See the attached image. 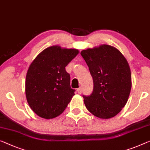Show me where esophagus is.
Listing matches in <instances>:
<instances>
[{
	"instance_id": "obj_1",
	"label": "esophagus",
	"mask_w": 150,
	"mask_h": 150,
	"mask_svg": "<svg viewBox=\"0 0 150 150\" xmlns=\"http://www.w3.org/2000/svg\"><path fill=\"white\" fill-rule=\"evenodd\" d=\"M77 92H78V93H79V94H81V91H82V89H81V88H78V89H77Z\"/></svg>"
}]
</instances>
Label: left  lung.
<instances>
[{
    "label": "left lung",
    "mask_w": 150,
    "mask_h": 150,
    "mask_svg": "<svg viewBox=\"0 0 150 150\" xmlns=\"http://www.w3.org/2000/svg\"><path fill=\"white\" fill-rule=\"evenodd\" d=\"M93 78V89L83 96L87 109L102 119L115 117L127 104L131 73L127 59L115 47L102 44L81 52Z\"/></svg>",
    "instance_id": "left-lung-1"
}]
</instances>
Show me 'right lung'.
<instances>
[{"instance_id":"add662e5","label":"right lung","mask_w":150,"mask_h":150,"mask_svg":"<svg viewBox=\"0 0 150 150\" xmlns=\"http://www.w3.org/2000/svg\"><path fill=\"white\" fill-rule=\"evenodd\" d=\"M79 54L75 48L48 47L29 67L25 79L27 101L39 117L50 119L63 112L75 95L65 67Z\"/></svg>"}]
</instances>
